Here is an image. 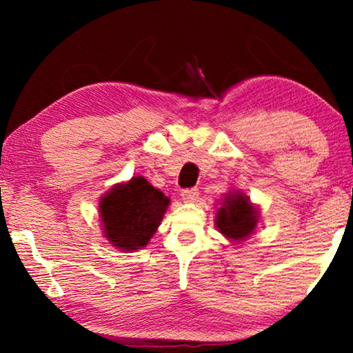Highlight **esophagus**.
I'll list each match as a JSON object with an SVG mask.
<instances>
[{
	"label": "esophagus",
	"instance_id": "obj_1",
	"mask_svg": "<svg viewBox=\"0 0 353 353\" xmlns=\"http://www.w3.org/2000/svg\"><path fill=\"white\" fill-rule=\"evenodd\" d=\"M197 196H199V192H197L196 188H190V190L181 191V199L185 202H194L197 199Z\"/></svg>",
	"mask_w": 353,
	"mask_h": 353
}]
</instances>
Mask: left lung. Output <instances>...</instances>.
Listing matches in <instances>:
<instances>
[{
  "label": "left lung",
  "instance_id": "obj_1",
  "mask_svg": "<svg viewBox=\"0 0 353 353\" xmlns=\"http://www.w3.org/2000/svg\"><path fill=\"white\" fill-rule=\"evenodd\" d=\"M259 220V207L252 204L248 194L238 190L226 192L215 212V228L233 244H241L250 238Z\"/></svg>",
  "mask_w": 353,
  "mask_h": 353
}]
</instances>
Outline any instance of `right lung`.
I'll return each instance as SVG.
<instances>
[{
	"label": "right lung",
	"mask_w": 353,
	"mask_h": 353,
	"mask_svg": "<svg viewBox=\"0 0 353 353\" xmlns=\"http://www.w3.org/2000/svg\"><path fill=\"white\" fill-rule=\"evenodd\" d=\"M168 205L170 199L144 176L117 183L99 199L104 238L122 252L146 248Z\"/></svg>",
	"instance_id": "1"
}]
</instances>
